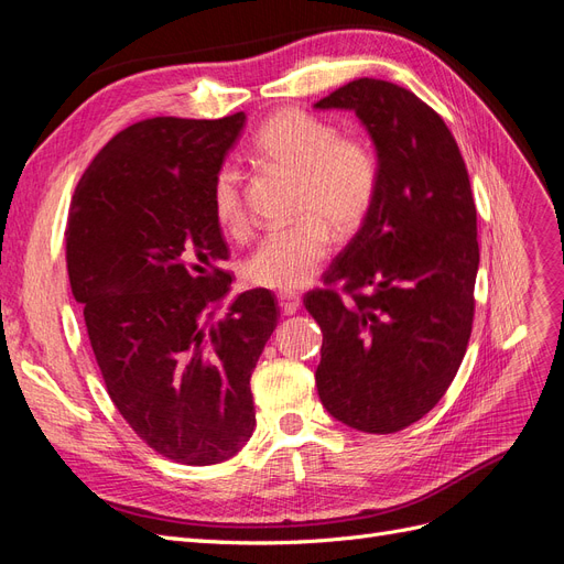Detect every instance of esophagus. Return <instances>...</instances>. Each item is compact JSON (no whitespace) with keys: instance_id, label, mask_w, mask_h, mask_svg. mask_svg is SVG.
Segmentation results:
<instances>
[{"instance_id":"34e87169","label":"esophagus","mask_w":564,"mask_h":564,"mask_svg":"<svg viewBox=\"0 0 564 564\" xmlns=\"http://www.w3.org/2000/svg\"><path fill=\"white\" fill-rule=\"evenodd\" d=\"M278 301L284 315H294L301 308V296L296 292H280Z\"/></svg>"}]
</instances>
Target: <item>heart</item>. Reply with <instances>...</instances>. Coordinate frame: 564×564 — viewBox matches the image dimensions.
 <instances>
[{
	"label": "heart",
	"instance_id": "b5f03b06",
	"mask_svg": "<svg viewBox=\"0 0 564 564\" xmlns=\"http://www.w3.org/2000/svg\"><path fill=\"white\" fill-rule=\"evenodd\" d=\"M249 155L265 169L296 178L294 226L270 230L245 263V280L263 289L311 282L332 251V235L350 237L365 224L379 187V162L367 141L338 135L327 119L286 108L253 133ZM218 226L245 235L249 218L242 176L220 166L212 187Z\"/></svg>",
	"mask_w": 564,
	"mask_h": 564
}]
</instances>
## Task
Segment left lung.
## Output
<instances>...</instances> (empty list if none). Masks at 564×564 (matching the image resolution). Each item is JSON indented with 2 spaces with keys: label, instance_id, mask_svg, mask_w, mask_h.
Instances as JSON below:
<instances>
[{
  "label": "left lung",
  "instance_id": "obj_1",
  "mask_svg": "<svg viewBox=\"0 0 564 564\" xmlns=\"http://www.w3.org/2000/svg\"><path fill=\"white\" fill-rule=\"evenodd\" d=\"M317 110H352L379 162L371 212L303 299L322 329L315 371L327 412L362 433H398L445 395L464 360L480 265L466 162L431 106L362 77Z\"/></svg>",
  "mask_w": 564,
  "mask_h": 564
}]
</instances>
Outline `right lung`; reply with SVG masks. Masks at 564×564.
Instances as JSON below:
<instances>
[{"instance_id": "add662e5", "label": "right lung", "mask_w": 564, "mask_h": 564, "mask_svg": "<svg viewBox=\"0 0 564 564\" xmlns=\"http://www.w3.org/2000/svg\"><path fill=\"white\" fill-rule=\"evenodd\" d=\"M245 119L127 127L84 172L67 216V275L108 395L148 447L185 466L249 442V379L280 315L268 289L218 315L232 278L212 187Z\"/></svg>"}]
</instances>
